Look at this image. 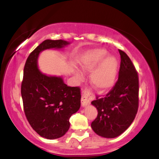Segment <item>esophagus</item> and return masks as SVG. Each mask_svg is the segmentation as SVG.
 <instances>
[{
    "label": "esophagus",
    "mask_w": 159,
    "mask_h": 159,
    "mask_svg": "<svg viewBox=\"0 0 159 159\" xmlns=\"http://www.w3.org/2000/svg\"><path fill=\"white\" fill-rule=\"evenodd\" d=\"M93 99V96L91 94L90 90H84L82 92L81 105L83 107L87 106L90 103L91 100Z\"/></svg>",
    "instance_id": "34e87169"
}]
</instances>
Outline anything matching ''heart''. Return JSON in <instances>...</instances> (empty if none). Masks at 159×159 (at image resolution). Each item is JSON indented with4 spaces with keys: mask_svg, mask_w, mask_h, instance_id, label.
Masks as SVG:
<instances>
[{
    "mask_svg": "<svg viewBox=\"0 0 159 159\" xmlns=\"http://www.w3.org/2000/svg\"><path fill=\"white\" fill-rule=\"evenodd\" d=\"M107 52L103 49H95L86 56L81 64V69L84 72H90L96 68L90 75V81L96 90L106 91L114 85L116 78L117 63L114 57H107ZM76 77L79 80L83 78L81 72H76Z\"/></svg>",
    "mask_w": 159,
    "mask_h": 159,
    "instance_id": "b5f03b06",
    "label": "heart"
}]
</instances>
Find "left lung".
Here are the masks:
<instances>
[{"mask_svg":"<svg viewBox=\"0 0 159 159\" xmlns=\"http://www.w3.org/2000/svg\"><path fill=\"white\" fill-rule=\"evenodd\" d=\"M118 79L105 96L93 101L98 110L91 127L98 135L114 138L120 135L134 121L139 105V78L134 64L123 51L119 50Z\"/></svg>","mask_w":159,"mask_h":159,"instance_id":"1","label":"left lung"}]
</instances>
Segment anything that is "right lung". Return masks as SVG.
Returning a JSON list of instances; mask_svg holds the SVG:
<instances>
[{"label": "right lung", "instance_id": "obj_1", "mask_svg": "<svg viewBox=\"0 0 159 159\" xmlns=\"http://www.w3.org/2000/svg\"><path fill=\"white\" fill-rule=\"evenodd\" d=\"M69 44L62 39H46L27 57L24 67L21 93L25 116L35 132L47 139H56L69 130L71 116L81 107V89L69 87L61 77L48 76L37 67L42 51Z\"/></svg>", "mask_w": 159, "mask_h": 159}]
</instances>
